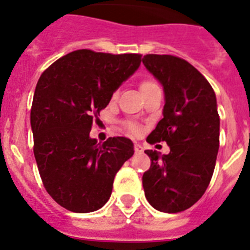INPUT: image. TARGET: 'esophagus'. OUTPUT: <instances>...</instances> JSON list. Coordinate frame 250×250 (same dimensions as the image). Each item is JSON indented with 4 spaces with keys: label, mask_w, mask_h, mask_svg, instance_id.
Here are the masks:
<instances>
[{
    "label": "esophagus",
    "mask_w": 250,
    "mask_h": 250,
    "mask_svg": "<svg viewBox=\"0 0 250 250\" xmlns=\"http://www.w3.org/2000/svg\"><path fill=\"white\" fill-rule=\"evenodd\" d=\"M134 148H135V152L136 153H141L144 151V148H143V146L140 145V144H135V146H134Z\"/></svg>",
    "instance_id": "1"
}]
</instances>
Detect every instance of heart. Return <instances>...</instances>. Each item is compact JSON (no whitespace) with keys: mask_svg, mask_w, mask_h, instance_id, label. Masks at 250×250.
Listing matches in <instances>:
<instances>
[{"mask_svg":"<svg viewBox=\"0 0 250 250\" xmlns=\"http://www.w3.org/2000/svg\"><path fill=\"white\" fill-rule=\"evenodd\" d=\"M156 86H157V84L155 83L153 80H150V79L144 80L140 85L141 93H144V91H146V90H150V89H152V88H156ZM116 95H118L116 93L114 94V98H116ZM129 129H130V131L134 132V134H137V132H139V127H137L135 124H129Z\"/></svg>","mask_w":250,"mask_h":250,"instance_id":"obj_1","label":"heart"}]
</instances>
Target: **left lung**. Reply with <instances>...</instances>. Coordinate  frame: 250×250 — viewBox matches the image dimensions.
Returning a JSON list of instances; mask_svg holds the SVG:
<instances>
[{
	"mask_svg": "<svg viewBox=\"0 0 250 250\" xmlns=\"http://www.w3.org/2000/svg\"><path fill=\"white\" fill-rule=\"evenodd\" d=\"M143 63L165 93L164 118L146 140L170 146L167 155L145 151L151 166L143 176L144 191L155 209L177 213L200 200L213 175L219 148L216 94L185 59L147 54Z\"/></svg>",
	"mask_w": 250,
	"mask_h": 250,
	"instance_id": "1",
	"label": "left lung"
}]
</instances>
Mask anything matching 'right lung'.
I'll return each mask as SVG.
<instances>
[{
    "instance_id": "obj_1",
    "label": "right lung",
    "mask_w": 250,
    "mask_h": 250,
    "mask_svg": "<svg viewBox=\"0 0 250 250\" xmlns=\"http://www.w3.org/2000/svg\"><path fill=\"white\" fill-rule=\"evenodd\" d=\"M141 64L140 54L74 50L41 75L31 109L34 157L50 197L65 209L89 213L111 196L114 177L134 155L126 137L91 139L100 110Z\"/></svg>"
}]
</instances>
